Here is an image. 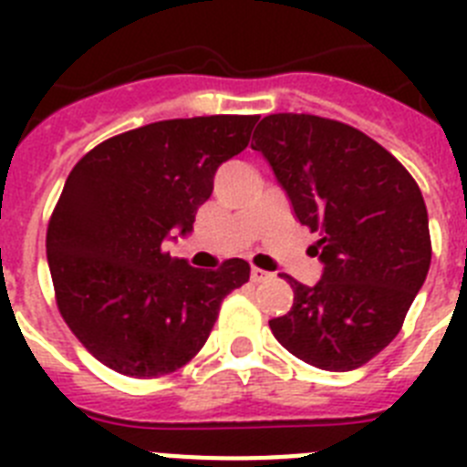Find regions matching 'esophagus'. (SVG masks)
Wrapping results in <instances>:
<instances>
[{
	"mask_svg": "<svg viewBox=\"0 0 467 467\" xmlns=\"http://www.w3.org/2000/svg\"><path fill=\"white\" fill-rule=\"evenodd\" d=\"M266 278H271V274H266V271L253 266V271H250V280H253V283H264Z\"/></svg>",
	"mask_w": 467,
	"mask_h": 467,
	"instance_id": "34e87169",
	"label": "esophagus"
}]
</instances>
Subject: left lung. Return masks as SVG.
I'll list each match as a JSON object with an SVG mask.
<instances>
[{
  "label": "left lung",
  "instance_id": "1",
  "mask_svg": "<svg viewBox=\"0 0 467 467\" xmlns=\"http://www.w3.org/2000/svg\"><path fill=\"white\" fill-rule=\"evenodd\" d=\"M295 217L316 231L323 278L287 275L290 313L269 320L292 356L327 372L372 360L402 329L431 269L428 210L407 168L358 128L269 114L253 135Z\"/></svg>",
  "mask_w": 467,
  "mask_h": 467
}]
</instances>
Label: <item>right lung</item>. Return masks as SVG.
Segmentation results:
<instances>
[{"label":"right lung","mask_w":467,"mask_h":467,"mask_svg":"<svg viewBox=\"0 0 467 467\" xmlns=\"http://www.w3.org/2000/svg\"><path fill=\"white\" fill-rule=\"evenodd\" d=\"M259 117L156 121L109 138L72 168L47 231L57 308L90 356L126 377L187 365L208 341L222 299L250 264L217 271L163 250L189 234L213 177L250 142Z\"/></svg>","instance_id":"right-lung-1"}]
</instances>
